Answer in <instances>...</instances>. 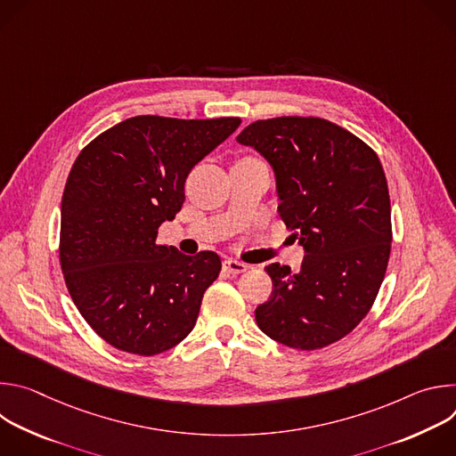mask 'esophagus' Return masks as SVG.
Segmentation results:
<instances>
[{"label": "esophagus", "instance_id": "obj_1", "mask_svg": "<svg viewBox=\"0 0 456 456\" xmlns=\"http://www.w3.org/2000/svg\"><path fill=\"white\" fill-rule=\"evenodd\" d=\"M224 269L229 274H240V273L247 271V264L238 262V259H232V257H227V259H224Z\"/></svg>", "mask_w": 456, "mask_h": 456}]
</instances>
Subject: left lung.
I'll return each instance as SVG.
<instances>
[{"label":"left lung","mask_w":456,"mask_h":456,"mask_svg":"<svg viewBox=\"0 0 456 456\" xmlns=\"http://www.w3.org/2000/svg\"><path fill=\"white\" fill-rule=\"evenodd\" d=\"M273 167L278 213L305 250L301 269L265 267L271 297L256 322L271 339L317 350L350 334L371 308L392 248V206L375 151L315 117L256 120L236 137Z\"/></svg>","instance_id":"obj_1"}]
</instances>
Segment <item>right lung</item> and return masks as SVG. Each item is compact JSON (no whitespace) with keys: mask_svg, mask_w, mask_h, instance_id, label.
Listing matches in <instances>:
<instances>
[{"mask_svg":"<svg viewBox=\"0 0 456 456\" xmlns=\"http://www.w3.org/2000/svg\"><path fill=\"white\" fill-rule=\"evenodd\" d=\"M240 124L139 115L76 159L61 202V269L85 321L117 350L162 354L197 322L220 256L160 245L159 227L182 209L191 169Z\"/></svg>","mask_w":456,"mask_h":456,"instance_id":"add662e5","label":"right lung"}]
</instances>
